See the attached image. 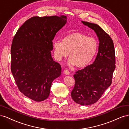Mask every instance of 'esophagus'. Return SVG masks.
Listing matches in <instances>:
<instances>
[{"instance_id":"obj_1","label":"esophagus","mask_w":129,"mask_h":129,"mask_svg":"<svg viewBox=\"0 0 129 129\" xmlns=\"http://www.w3.org/2000/svg\"><path fill=\"white\" fill-rule=\"evenodd\" d=\"M63 72H64V73L66 74V75H69V74H70L69 72V71H68V70H64Z\"/></svg>"}]
</instances>
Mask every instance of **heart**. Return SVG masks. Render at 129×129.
Here are the masks:
<instances>
[{
  "instance_id": "heart-1",
  "label": "heart",
  "mask_w": 129,
  "mask_h": 129,
  "mask_svg": "<svg viewBox=\"0 0 129 129\" xmlns=\"http://www.w3.org/2000/svg\"><path fill=\"white\" fill-rule=\"evenodd\" d=\"M53 49L57 61H61L69 53V65L83 68L90 63L96 55L98 42L92 37L74 32L63 37L62 41H54Z\"/></svg>"
}]
</instances>
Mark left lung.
<instances>
[{
	"label": "left lung",
	"mask_w": 129,
	"mask_h": 129,
	"mask_svg": "<svg viewBox=\"0 0 129 129\" xmlns=\"http://www.w3.org/2000/svg\"><path fill=\"white\" fill-rule=\"evenodd\" d=\"M82 23L95 31L99 40L98 53L93 63L74 75L75 84L71 92L73 100L82 105L96 103L110 86L115 69V53L110 37L98 25Z\"/></svg>",
	"instance_id": "left-lung-1"
}]
</instances>
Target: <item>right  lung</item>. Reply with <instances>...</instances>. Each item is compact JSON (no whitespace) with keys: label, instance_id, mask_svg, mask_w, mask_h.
<instances>
[{"label":"right lung","instance_id":"obj_1","mask_svg":"<svg viewBox=\"0 0 129 129\" xmlns=\"http://www.w3.org/2000/svg\"><path fill=\"white\" fill-rule=\"evenodd\" d=\"M67 21L64 15L34 17L23 24L13 39L12 73L20 92L36 102L48 98L53 81L61 75V66L52 56V41Z\"/></svg>","mask_w":129,"mask_h":129}]
</instances>
